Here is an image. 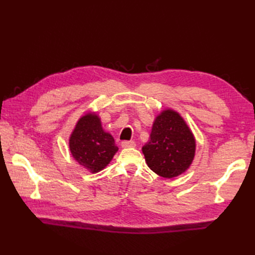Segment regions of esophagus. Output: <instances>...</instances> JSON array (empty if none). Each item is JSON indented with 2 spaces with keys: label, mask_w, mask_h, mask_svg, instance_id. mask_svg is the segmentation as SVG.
I'll list each match as a JSON object with an SVG mask.
<instances>
[{
  "label": "esophagus",
  "mask_w": 255,
  "mask_h": 255,
  "mask_svg": "<svg viewBox=\"0 0 255 255\" xmlns=\"http://www.w3.org/2000/svg\"><path fill=\"white\" fill-rule=\"evenodd\" d=\"M122 147L123 148H134L136 147V143H134V141H123L122 142Z\"/></svg>",
  "instance_id": "34e87169"
}]
</instances>
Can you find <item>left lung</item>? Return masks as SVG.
<instances>
[{
  "label": "left lung",
  "instance_id": "obj_1",
  "mask_svg": "<svg viewBox=\"0 0 255 255\" xmlns=\"http://www.w3.org/2000/svg\"><path fill=\"white\" fill-rule=\"evenodd\" d=\"M195 147L191 129L180 114L166 110L156 116L142 152L151 170L162 177L172 178L192 164Z\"/></svg>",
  "mask_w": 255,
  "mask_h": 255
}]
</instances>
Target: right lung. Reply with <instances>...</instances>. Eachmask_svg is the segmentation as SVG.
<instances>
[{
	"label": "right lung",
	"instance_id": "right-lung-1",
	"mask_svg": "<svg viewBox=\"0 0 255 255\" xmlns=\"http://www.w3.org/2000/svg\"><path fill=\"white\" fill-rule=\"evenodd\" d=\"M69 147L75 161L92 173L104 169L118 151L112 134L104 131L101 119L92 113L79 119L70 137Z\"/></svg>",
	"mask_w": 255,
	"mask_h": 255
}]
</instances>
